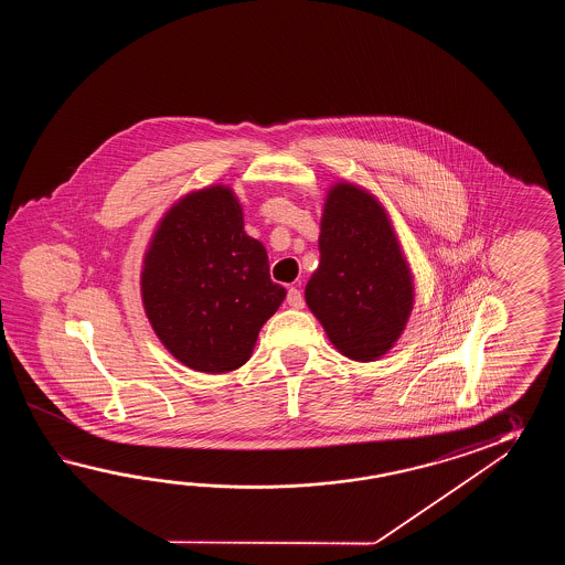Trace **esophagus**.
<instances>
[{
	"label": "esophagus",
	"instance_id": "1",
	"mask_svg": "<svg viewBox=\"0 0 565 565\" xmlns=\"http://www.w3.org/2000/svg\"><path fill=\"white\" fill-rule=\"evenodd\" d=\"M287 302L288 307H292V309H302L305 307L302 292H300L299 288H288Z\"/></svg>",
	"mask_w": 565,
	"mask_h": 565
}]
</instances>
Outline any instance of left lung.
Returning <instances> with one entry per match:
<instances>
[{
    "label": "left lung",
    "instance_id": "obj_1",
    "mask_svg": "<svg viewBox=\"0 0 565 565\" xmlns=\"http://www.w3.org/2000/svg\"><path fill=\"white\" fill-rule=\"evenodd\" d=\"M321 263L305 300L333 348L353 361H377L394 348L414 309V275L384 204L358 183L327 190Z\"/></svg>",
    "mask_w": 565,
    "mask_h": 565
}]
</instances>
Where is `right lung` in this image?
<instances>
[{"label": "right lung", "instance_id": "obj_1", "mask_svg": "<svg viewBox=\"0 0 565 565\" xmlns=\"http://www.w3.org/2000/svg\"><path fill=\"white\" fill-rule=\"evenodd\" d=\"M285 297L287 288L270 280L263 242L244 232L230 185L185 193L157 222L141 266V300L157 339L185 367H242Z\"/></svg>", "mask_w": 565, "mask_h": 565}]
</instances>
